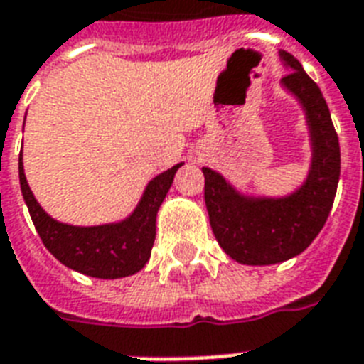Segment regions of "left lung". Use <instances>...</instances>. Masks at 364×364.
I'll return each mask as SVG.
<instances>
[{"label":"left lung","instance_id":"1","mask_svg":"<svg viewBox=\"0 0 364 364\" xmlns=\"http://www.w3.org/2000/svg\"><path fill=\"white\" fill-rule=\"evenodd\" d=\"M279 56L291 68L282 82L304 105L314 145L310 176L302 188L287 198L249 200L219 173L202 168L211 230L225 253L242 264H276L302 253L321 232L338 187V134L327 102L293 54L282 50Z\"/></svg>","mask_w":364,"mask_h":364}]
</instances>
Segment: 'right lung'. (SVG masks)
<instances>
[{
    "label": "right lung",
    "instance_id": "right-lung-1",
    "mask_svg": "<svg viewBox=\"0 0 364 364\" xmlns=\"http://www.w3.org/2000/svg\"><path fill=\"white\" fill-rule=\"evenodd\" d=\"M179 166H173L149 183L141 202L126 221L104 227H71L48 217L28 187L22 154L18 159V177L31 221L45 247L71 270L102 279H115L139 272L151 257L156 236V211L170 191Z\"/></svg>",
    "mask_w": 364,
    "mask_h": 364
}]
</instances>
